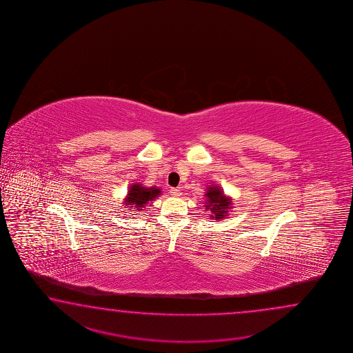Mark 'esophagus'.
I'll return each mask as SVG.
<instances>
[{
	"label": "esophagus",
	"instance_id": "1",
	"mask_svg": "<svg viewBox=\"0 0 353 353\" xmlns=\"http://www.w3.org/2000/svg\"><path fill=\"white\" fill-rule=\"evenodd\" d=\"M180 194H181V192H180L179 189H176V188H172V189H170V195L179 196Z\"/></svg>",
	"mask_w": 353,
	"mask_h": 353
}]
</instances>
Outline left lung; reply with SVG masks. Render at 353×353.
<instances>
[{
  "label": "left lung",
  "instance_id": "8db88e82",
  "mask_svg": "<svg viewBox=\"0 0 353 353\" xmlns=\"http://www.w3.org/2000/svg\"><path fill=\"white\" fill-rule=\"evenodd\" d=\"M205 210H210L212 212V218L214 219H221L227 216V212L231 208V198L225 196V193L222 192L221 188L213 187L210 185L208 190L205 192Z\"/></svg>",
  "mask_w": 353,
  "mask_h": 353
}]
</instances>
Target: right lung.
<instances>
[{"instance_id":"add662e5","label":"right lung","mask_w":353,"mask_h":353,"mask_svg":"<svg viewBox=\"0 0 353 353\" xmlns=\"http://www.w3.org/2000/svg\"><path fill=\"white\" fill-rule=\"evenodd\" d=\"M160 193L161 190L157 187L146 188L143 184H132L128 189V194L123 204L125 207H130V210L143 212V208L148 204H151Z\"/></svg>"}]
</instances>
